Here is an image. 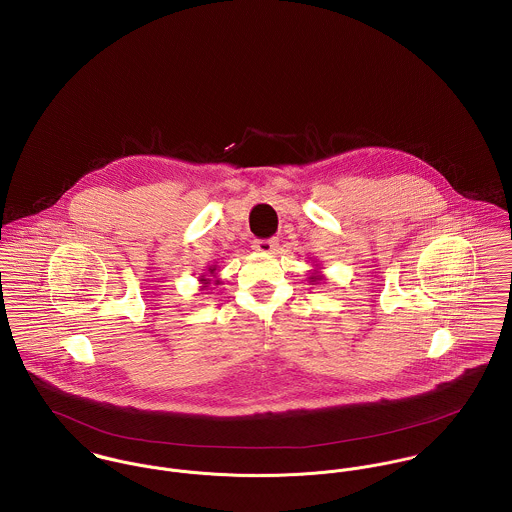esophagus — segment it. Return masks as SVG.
Segmentation results:
<instances>
[{
	"label": "esophagus",
	"mask_w": 512,
	"mask_h": 512,
	"mask_svg": "<svg viewBox=\"0 0 512 512\" xmlns=\"http://www.w3.org/2000/svg\"><path fill=\"white\" fill-rule=\"evenodd\" d=\"M252 248L262 254H274L278 250V242L272 238H258L252 242Z\"/></svg>",
	"instance_id": "obj_1"
}]
</instances>
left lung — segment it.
<instances>
[{
    "instance_id": "obj_1",
    "label": "left lung",
    "mask_w": 512,
    "mask_h": 512,
    "mask_svg": "<svg viewBox=\"0 0 512 512\" xmlns=\"http://www.w3.org/2000/svg\"><path fill=\"white\" fill-rule=\"evenodd\" d=\"M309 280H311V282H315V280H321V276H311Z\"/></svg>"
}]
</instances>
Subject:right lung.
I'll return each instance as SVG.
<instances>
[{
  "mask_svg": "<svg viewBox=\"0 0 512 512\" xmlns=\"http://www.w3.org/2000/svg\"><path fill=\"white\" fill-rule=\"evenodd\" d=\"M213 272H215V268H211V274H213ZM201 282H203V284H211V280H207V278H201ZM203 288H209V286H203Z\"/></svg>",
  "mask_w": 512,
  "mask_h": 512,
  "instance_id": "add662e5",
  "label": "right lung"
}]
</instances>
